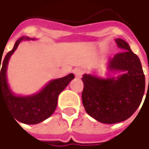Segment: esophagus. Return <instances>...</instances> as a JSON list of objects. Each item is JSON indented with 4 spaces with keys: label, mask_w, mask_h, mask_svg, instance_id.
<instances>
[{
    "label": "esophagus",
    "mask_w": 149,
    "mask_h": 149,
    "mask_svg": "<svg viewBox=\"0 0 149 149\" xmlns=\"http://www.w3.org/2000/svg\"><path fill=\"white\" fill-rule=\"evenodd\" d=\"M74 75H75V77L76 78H81L82 77V74H84V70L82 69H75L74 70Z\"/></svg>",
    "instance_id": "34e87169"
}]
</instances>
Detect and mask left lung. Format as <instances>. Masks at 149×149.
Listing matches in <instances>:
<instances>
[{
    "label": "left lung",
    "instance_id": "left-lung-1",
    "mask_svg": "<svg viewBox=\"0 0 149 149\" xmlns=\"http://www.w3.org/2000/svg\"><path fill=\"white\" fill-rule=\"evenodd\" d=\"M122 50L108 63L111 71H122L117 78L102 79L84 74L82 103L86 113L104 124H115L130 118L141 104L145 76L139 58L122 39L115 40Z\"/></svg>",
    "mask_w": 149,
    "mask_h": 149
}]
</instances>
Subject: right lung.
I'll list each match as a JSON object with an SVG mask.
<instances>
[{
	"instance_id": "1",
	"label": "right lung",
	"mask_w": 149,
	"mask_h": 149,
	"mask_svg": "<svg viewBox=\"0 0 149 149\" xmlns=\"http://www.w3.org/2000/svg\"><path fill=\"white\" fill-rule=\"evenodd\" d=\"M23 40L29 39V37L18 39L13 50L7 52L1 63L2 66L0 71V100L1 97L5 100L9 111L17 120L28 125H35L42 122L53 113L57 108L59 94L74 78V74H69L63 78L51 80L40 92L31 96L21 97L14 95L10 90L6 81V69L10 57ZM1 62V58L0 67Z\"/></svg>"
}]
</instances>
